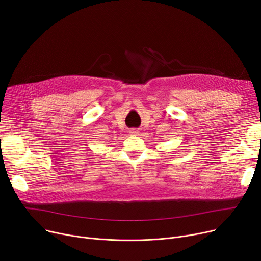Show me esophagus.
<instances>
[{
	"label": "esophagus",
	"mask_w": 261,
	"mask_h": 261,
	"mask_svg": "<svg viewBox=\"0 0 261 261\" xmlns=\"http://www.w3.org/2000/svg\"><path fill=\"white\" fill-rule=\"evenodd\" d=\"M129 132H130L131 135H138V134H140V131L138 129H132Z\"/></svg>",
	"instance_id": "esophagus-1"
}]
</instances>
